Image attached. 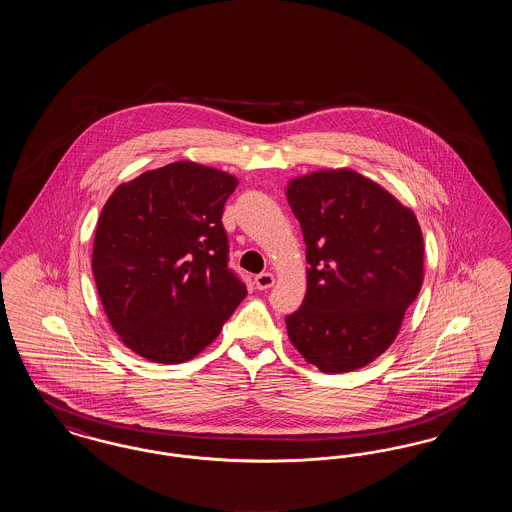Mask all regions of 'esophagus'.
<instances>
[{"label":"esophagus","instance_id":"obj_1","mask_svg":"<svg viewBox=\"0 0 512 512\" xmlns=\"http://www.w3.org/2000/svg\"><path fill=\"white\" fill-rule=\"evenodd\" d=\"M255 286H257V290H268V288H272V286H274V274H270V272L257 274V276H255Z\"/></svg>","mask_w":512,"mask_h":512}]
</instances>
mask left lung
Returning a JSON list of instances; mask_svg holds the SVG:
<instances>
[{"mask_svg": "<svg viewBox=\"0 0 512 512\" xmlns=\"http://www.w3.org/2000/svg\"><path fill=\"white\" fill-rule=\"evenodd\" d=\"M288 201L307 244V293L286 317L293 347L322 372L368 365L395 340L424 276L413 211L353 171L295 178Z\"/></svg>", "mask_w": 512, "mask_h": 512, "instance_id": "8db88e82", "label": "left lung"}]
</instances>
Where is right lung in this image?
<instances>
[{"instance_id":"right-lung-1","label":"right lung","mask_w":512,"mask_h":512,"mask_svg":"<svg viewBox=\"0 0 512 512\" xmlns=\"http://www.w3.org/2000/svg\"><path fill=\"white\" fill-rule=\"evenodd\" d=\"M238 180L178 161L121 184L99 215L92 270L124 345L153 363H184L242 303L228 267L224 203Z\"/></svg>"}]
</instances>
